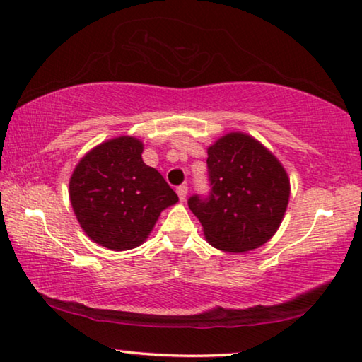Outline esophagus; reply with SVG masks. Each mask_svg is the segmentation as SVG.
<instances>
[{"label":"esophagus","instance_id":"34e87169","mask_svg":"<svg viewBox=\"0 0 362 362\" xmlns=\"http://www.w3.org/2000/svg\"><path fill=\"white\" fill-rule=\"evenodd\" d=\"M187 193H188V187H187V185H180V187H177V195H179L180 202H185Z\"/></svg>","mask_w":362,"mask_h":362}]
</instances>
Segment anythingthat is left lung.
<instances>
[{
  "label": "left lung",
  "mask_w": 362,
  "mask_h": 362,
  "mask_svg": "<svg viewBox=\"0 0 362 362\" xmlns=\"http://www.w3.org/2000/svg\"><path fill=\"white\" fill-rule=\"evenodd\" d=\"M206 198L193 195L188 208L216 249L240 253L265 244L281 224L289 179L281 163L249 134L234 132L208 148Z\"/></svg>",
  "instance_id": "8db88e82"
}]
</instances>
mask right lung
<instances>
[{"mask_svg": "<svg viewBox=\"0 0 362 362\" xmlns=\"http://www.w3.org/2000/svg\"><path fill=\"white\" fill-rule=\"evenodd\" d=\"M143 143L118 136L90 149L69 180V199L90 240L110 250L143 244L163 209L179 202L154 167L143 163Z\"/></svg>", "mask_w": 362, "mask_h": 362, "instance_id": "1", "label": "right lung"}]
</instances>
